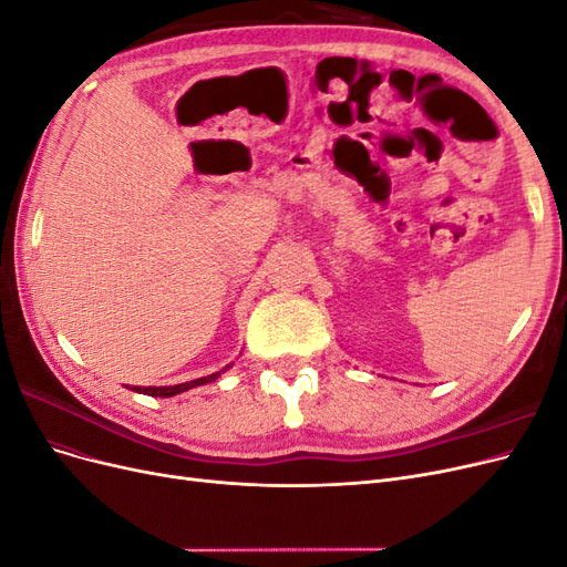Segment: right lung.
<instances>
[{"instance_id": "add662e5", "label": "right lung", "mask_w": 567, "mask_h": 567, "mask_svg": "<svg viewBox=\"0 0 567 567\" xmlns=\"http://www.w3.org/2000/svg\"><path fill=\"white\" fill-rule=\"evenodd\" d=\"M231 367V364H229ZM229 367H225L221 371H215L210 375H203V379H194V381H186V383H177V385H161V388H142V385H132L130 390L140 392V394H151V398H175V394L179 392H186L192 388H198V385H205V383H213L219 379V373H225Z\"/></svg>"}]
</instances>
